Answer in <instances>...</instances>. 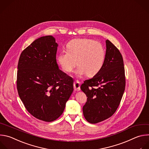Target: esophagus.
I'll use <instances>...</instances> for the list:
<instances>
[{"instance_id":"1","label":"esophagus","mask_w":149,"mask_h":149,"mask_svg":"<svg viewBox=\"0 0 149 149\" xmlns=\"http://www.w3.org/2000/svg\"><path fill=\"white\" fill-rule=\"evenodd\" d=\"M73 86L75 91L78 92L80 90V83L78 80H76L74 81Z\"/></svg>"}]
</instances>
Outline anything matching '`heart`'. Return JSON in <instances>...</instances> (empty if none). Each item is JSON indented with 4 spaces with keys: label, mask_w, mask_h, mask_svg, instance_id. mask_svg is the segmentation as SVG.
Segmentation results:
<instances>
[{
    "label": "heart",
    "mask_w": 149,
    "mask_h": 149,
    "mask_svg": "<svg viewBox=\"0 0 149 149\" xmlns=\"http://www.w3.org/2000/svg\"><path fill=\"white\" fill-rule=\"evenodd\" d=\"M67 50L62 51L57 57V61L62 69L70 72L76 65L75 74H84L92 77L102 69L105 59V50L102 45L94 40L86 38L70 40L66 46Z\"/></svg>",
    "instance_id": "b5f03b06"
}]
</instances>
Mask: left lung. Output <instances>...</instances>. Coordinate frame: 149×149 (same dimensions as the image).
Masks as SVG:
<instances>
[{
  "label": "left lung",
  "instance_id": "obj_1",
  "mask_svg": "<svg viewBox=\"0 0 149 149\" xmlns=\"http://www.w3.org/2000/svg\"><path fill=\"white\" fill-rule=\"evenodd\" d=\"M104 65L93 78L81 85L87 97L83 107L86 120L91 123L101 122L111 117L120 104L125 89V68L122 56L109 40Z\"/></svg>",
  "mask_w": 149,
  "mask_h": 149
}]
</instances>
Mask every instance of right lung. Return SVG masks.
I'll return each instance as SVG.
<instances>
[{
    "instance_id": "1",
    "label": "right lung",
    "mask_w": 149,
    "mask_h": 149,
    "mask_svg": "<svg viewBox=\"0 0 149 149\" xmlns=\"http://www.w3.org/2000/svg\"><path fill=\"white\" fill-rule=\"evenodd\" d=\"M58 44L52 36L40 37L21 53L17 66V88L26 110L47 122L63 113L73 91V80L58 69Z\"/></svg>"
}]
</instances>
